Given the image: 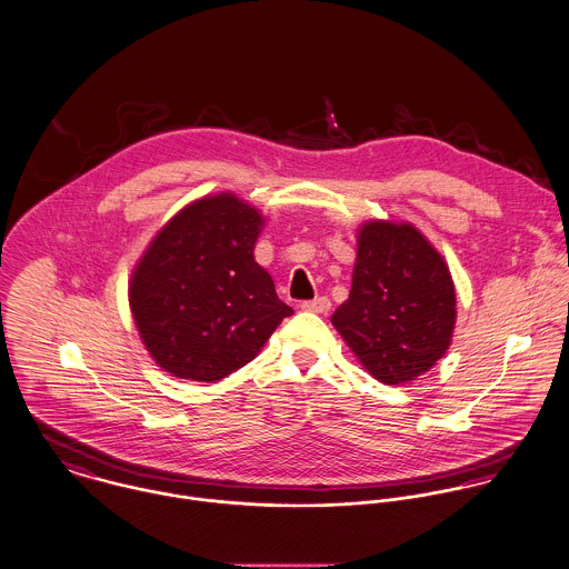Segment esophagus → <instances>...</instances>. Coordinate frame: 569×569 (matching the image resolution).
Returning a JSON list of instances; mask_svg holds the SVG:
<instances>
[{
    "label": "esophagus",
    "instance_id": "obj_1",
    "mask_svg": "<svg viewBox=\"0 0 569 569\" xmlns=\"http://www.w3.org/2000/svg\"><path fill=\"white\" fill-rule=\"evenodd\" d=\"M301 308H303L306 312L327 315V312L331 310V301H329L327 297H318V299H312V301H303V303H301Z\"/></svg>",
    "mask_w": 569,
    "mask_h": 569
}]
</instances>
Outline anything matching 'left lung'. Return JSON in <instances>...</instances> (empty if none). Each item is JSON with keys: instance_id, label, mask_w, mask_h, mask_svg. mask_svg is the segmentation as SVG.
Segmentation results:
<instances>
[{"instance_id": "8db88e82", "label": "left lung", "mask_w": 569, "mask_h": 569, "mask_svg": "<svg viewBox=\"0 0 569 569\" xmlns=\"http://www.w3.org/2000/svg\"><path fill=\"white\" fill-rule=\"evenodd\" d=\"M331 325L379 381L423 376L449 349L456 325V290L442 254L410 222H365L351 292Z\"/></svg>"}]
</instances>
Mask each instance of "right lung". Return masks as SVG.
<instances>
[{
    "label": "right lung",
    "mask_w": 569,
    "mask_h": 569,
    "mask_svg": "<svg viewBox=\"0 0 569 569\" xmlns=\"http://www.w3.org/2000/svg\"><path fill=\"white\" fill-rule=\"evenodd\" d=\"M261 227L254 207L222 191L183 207L141 254L128 301L163 371L193 381L227 378L292 315L254 261Z\"/></svg>",
    "instance_id": "1"
}]
</instances>
